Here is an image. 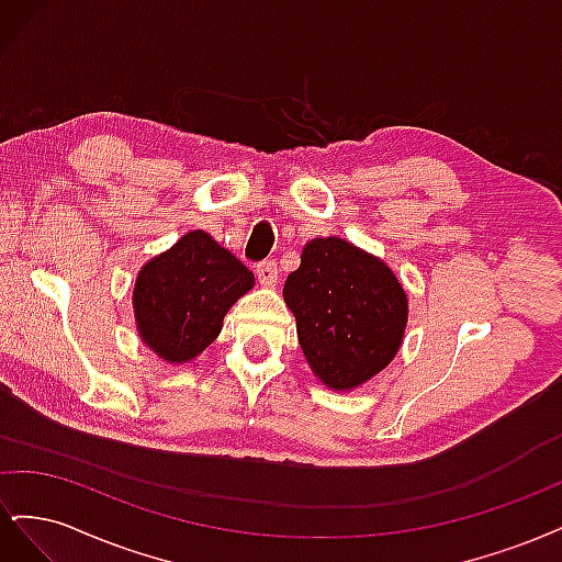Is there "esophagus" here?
<instances>
[{
    "instance_id": "esophagus-1",
    "label": "esophagus",
    "mask_w": 562,
    "mask_h": 562,
    "mask_svg": "<svg viewBox=\"0 0 562 562\" xmlns=\"http://www.w3.org/2000/svg\"><path fill=\"white\" fill-rule=\"evenodd\" d=\"M258 281L262 283V285H267V288H274L277 285V279H279V267H277V262L274 260H265V262H260L258 265Z\"/></svg>"
}]
</instances>
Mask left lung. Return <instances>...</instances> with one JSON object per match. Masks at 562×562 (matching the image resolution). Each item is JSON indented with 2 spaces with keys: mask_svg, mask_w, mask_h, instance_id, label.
I'll list each match as a JSON object with an SVG mask.
<instances>
[{
  "mask_svg": "<svg viewBox=\"0 0 562 562\" xmlns=\"http://www.w3.org/2000/svg\"><path fill=\"white\" fill-rule=\"evenodd\" d=\"M297 339L314 375L335 391H351L398 353L407 295L380 258L326 236L302 248L300 267L283 285Z\"/></svg>",
  "mask_w": 562,
  "mask_h": 562,
  "instance_id": "1",
  "label": "left lung"
}]
</instances>
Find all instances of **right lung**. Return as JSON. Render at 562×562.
Returning a JSON list of instances; mask_svg holds the SVG:
<instances>
[{
	"instance_id": "add662e5",
	"label": "right lung",
	"mask_w": 562,
	"mask_h": 562,
	"mask_svg": "<svg viewBox=\"0 0 562 562\" xmlns=\"http://www.w3.org/2000/svg\"><path fill=\"white\" fill-rule=\"evenodd\" d=\"M255 285L252 271L194 229L151 258L133 285L135 328L166 363H187L223 330L232 304Z\"/></svg>"
}]
</instances>
